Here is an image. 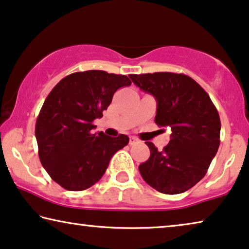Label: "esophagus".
Returning a JSON list of instances; mask_svg holds the SVG:
<instances>
[{
	"mask_svg": "<svg viewBox=\"0 0 249 249\" xmlns=\"http://www.w3.org/2000/svg\"><path fill=\"white\" fill-rule=\"evenodd\" d=\"M139 142H140L139 139L134 138V136H131V138H129V144H131V145H134V144H136V143H139Z\"/></svg>",
	"mask_w": 249,
	"mask_h": 249,
	"instance_id": "obj_1",
	"label": "esophagus"
}]
</instances>
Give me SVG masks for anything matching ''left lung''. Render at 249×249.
Returning <instances> with one entry per match:
<instances>
[{"label": "left lung", "mask_w": 249, "mask_h": 249, "mask_svg": "<svg viewBox=\"0 0 249 249\" xmlns=\"http://www.w3.org/2000/svg\"><path fill=\"white\" fill-rule=\"evenodd\" d=\"M129 78L156 98V124L169 126L173 132L162 151L146 142L150 158L139 166L140 174L160 193H184L205 176L218 151L221 129L218 110L205 90L185 74L156 72Z\"/></svg>", "instance_id": "left-lung-1"}]
</instances>
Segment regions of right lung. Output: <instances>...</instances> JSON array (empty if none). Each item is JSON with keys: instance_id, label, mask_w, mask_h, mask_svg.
I'll list each match as a JSON object with an SVG mask.
<instances>
[{"instance_id": "1", "label": "right lung", "mask_w": 249, "mask_h": 249, "mask_svg": "<svg viewBox=\"0 0 249 249\" xmlns=\"http://www.w3.org/2000/svg\"><path fill=\"white\" fill-rule=\"evenodd\" d=\"M126 75L100 70L72 73L48 94L36 122L38 155L52 179L68 191L97 183L128 136L92 134V122L103 117L120 88L131 86Z\"/></svg>"}]
</instances>
